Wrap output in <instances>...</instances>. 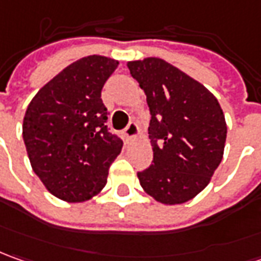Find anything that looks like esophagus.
I'll return each mask as SVG.
<instances>
[{"mask_svg":"<svg viewBox=\"0 0 261 261\" xmlns=\"http://www.w3.org/2000/svg\"><path fill=\"white\" fill-rule=\"evenodd\" d=\"M137 136H139V125L136 122H130L127 128L124 130V137L127 141H133Z\"/></svg>","mask_w":261,"mask_h":261,"instance_id":"1","label":"esophagus"}]
</instances>
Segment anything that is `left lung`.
<instances>
[{
  "label": "left lung",
  "instance_id": "1",
  "mask_svg": "<svg viewBox=\"0 0 261 261\" xmlns=\"http://www.w3.org/2000/svg\"><path fill=\"white\" fill-rule=\"evenodd\" d=\"M127 66L151 114L153 163L137 173L140 185L160 203L188 202L211 182L224 156L227 122L220 102L202 84L163 59L131 60Z\"/></svg>",
  "mask_w": 261,
  "mask_h": 261
}]
</instances>
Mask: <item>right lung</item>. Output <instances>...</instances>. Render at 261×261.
Masks as SVG:
<instances>
[{"mask_svg":"<svg viewBox=\"0 0 261 261\" xmlns=\"http://www.w3.org/2000/svg\"><path fill=\"white\" fill-rule=\"evenodd\" d=\"M118 60L86 56L59 72L34 95L23 139L34 173L65 202H85L103 189L122 141L107 130L101 91Z\"/></svg>","mask_w":261,"mask_h":261,"instance_id":"1","label":"right lung"}]
</instances>
